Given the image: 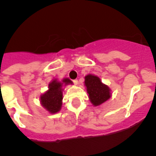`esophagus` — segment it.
I'll list each match as a JSON object with an SVG mask.
<instances>
[{
  "instance_id": "1",
  "label": "esophagus",
  "mask_w": 156,
  "mask_h": 156,
  "mask_svg": "<svg viewBox=\"0 0 156 156\" xmlns=\"http://www.w3.org/2000/svg\"><path fill=\"white\" fill-rule=\"evenodd\" d=\"M73 81V83H74V84H75V85H77V84H78V80H77V79L73 80V81Z\"/></svg>"
}]
</instances>
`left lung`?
Wrapping results in <instances>:
<instances>
[{"label": "left lung", "mask_w": 156, "mask_h": 156, "mask_svg": "<svg viewBox=\"0 0 156 156\" xmlns=\"http://www.w3.org/2000/svg\"><path fill=\"white\" fill-rule=\"evenodd\" d=\"M85 84L90 100L94 106L102 104L111 97L108 87L102 84L98 77L91 75H87Z\"/></svg>", "instance_id": "left-lung-1"}]
</instances>
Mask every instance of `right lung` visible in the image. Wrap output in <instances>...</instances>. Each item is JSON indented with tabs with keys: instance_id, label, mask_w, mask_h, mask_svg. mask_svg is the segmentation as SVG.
I'll return each instance as SVG.
<instances>
[{
	"instance_id": "right-lung-1",
	"label": "right lung",
	"mask_w": 156,
	"mask_h": 156,
	"mask_svg": "<svg viewBox=\"0 0 156 156\" xmlns=\"http://www.w3.org/2000/svg\"><path fill=\"white\" fill-rule=\"evenodd\" d=\"M63 82L65 85L71 83V80L65 78ZM62 84L54 80L49 85L48 91L41 96V102L44 108L51 113H56L61 109L62 101Z\"/></svg>"
}]
</instances>
